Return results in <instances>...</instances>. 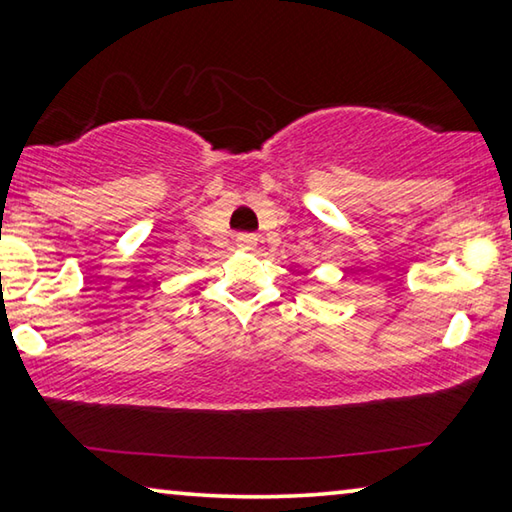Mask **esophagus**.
I'll return each mask as SVG.
<instances>
[{"mask_svg":"<svg viewBox=\"0 0 512 512\" xmlns=\"http://www.w3.org/2000/svg\"><path fill=\"white\" fill-rule=\"evenodd\" d=\"M237 248H239V250H246V253H250V250L257 248V237L250 235V232H244V235L237 237Z\"/></svg>","mask_w":512,"mask_h":512,"instance_id":"34e87169","label":"esophagus"}]
</instances>
